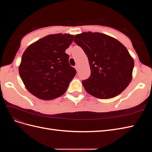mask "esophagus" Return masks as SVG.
I'll return each instance as SVG.
<instances>
[{
  "mask_svg": "<svg viewBox=\"0 0 152 152\" xmlns=\"http://www.w3.org/2000/svg\"><path fill=\"white\" fill-rule=\"evenodd\" d=\"M75 70L78 72V70H79V66H78V65H75Z\"/></svg>",
  "mask_w": 152,
  "mask_h": 152,
  "instance_id": "1",
  "label": "esophagus"
}]
</instances>
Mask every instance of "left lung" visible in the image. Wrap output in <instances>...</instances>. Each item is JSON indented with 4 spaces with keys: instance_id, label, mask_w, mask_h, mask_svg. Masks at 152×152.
I'll use <instances>...</instances> for the list:
<instances>
[{
    "instance_id": "1",
    "label": "left lung",
    "mask_w": 152,
    "mask_h": 152,
    "mask_svg": "<svg viewBox=\"0 0 152 152\" xmlns=\"http://www.w3.org/2000/svg\"><path fill=\"white\" fill-rule=\"evenodd\" d=\"M74 42L88 58L91 75L82 81L85 90L99 99L115 97L132 80L134 60L118 40L99 32H83Z\"/></svg>"
}]
</instances>
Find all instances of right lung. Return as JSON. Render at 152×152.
<instances>
[{
    "mask_svg": "<svg viewBox=\"0 0 152 152\" xmlns=\"http://www.w3.org/2000/svg\"><path fill=\"white\" fill-rule=\"evenodd\" d=\"M70 34L44 37L26 48L19 73L26 88L40 99L51 100L65 93L76 74L65 50L73 42Z\"/></svg>",
    "mask_w": 152,
    "mask_h": 152,
    "instance_id": "right-lung-1",
    "label": "right lung"
}]
</instances>
